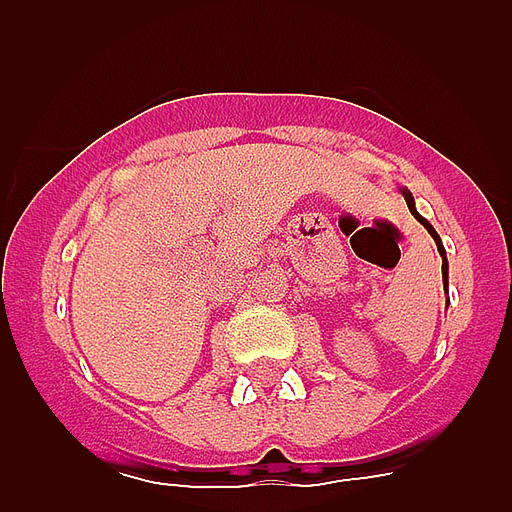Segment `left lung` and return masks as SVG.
Masks as SVG:
<instances>
[{"label":"left lung","instance_id":"1","mask_svg":"<svg viewBox=\"0 0 512 512\" xmlns=\"http://www.w3.org/2000/svg\"><path fill=\"white\" fill-rule=\"evenodd\" d=\"M400 194L402 197H405V202H408V210L413 212V217L415 220H418L420 225H423L425 230H428V233H431V238L433 241H436V248H438V253H441V274H443V287H446V284H449V259H446V248H443V243H441V235L436 233V228H433L431 223H428V220H425L423 215H420L418 210H415V200H413V194L408 192V189L405 187H400Z\"/></svg>","mask_w":512,"mask_h":512}]
</instances>
